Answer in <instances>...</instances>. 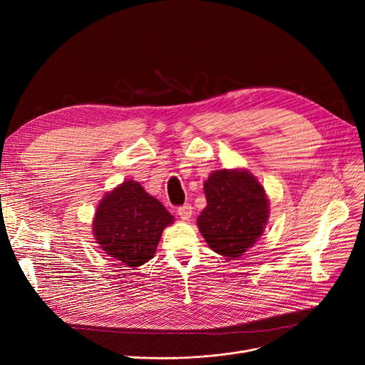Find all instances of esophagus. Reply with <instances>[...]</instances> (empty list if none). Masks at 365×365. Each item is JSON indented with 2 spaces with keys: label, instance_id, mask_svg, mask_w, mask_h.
Here are the masks:
<instances>
[{
  "label": "esophagus",
  "instance_id": "obj_1",
  "mask_svg": "<svg viewBox=\"0 0 365 365\" xmlns=\"http://www.w3.org/2000/svg\"><path fill=\"white\" fill-rule=\"evenodd\" d=\"M178 215L180 216V219L183 220H187L190 219V216H192V207H190V204H183L178 208Z\"/></svg>",
  "mask_w": 365,
  "mask_h": 365
}]
</instances>
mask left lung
I'll use <instances>...</instances> for the list:
<instances>
[{"label":"left lung","instance_id":"1","mask_svg":"<svg viewBox=\"0 0 365 365\" xmlns=\"http://www.w3.org/2000/svg\"><path fill=\"white\" fill-rule=\"evenodd\" d=\"M207 205L197 219L210 248L240 257L262 235L269 215L262 185L248 171L216 170L204 183Z\"/></svg>","mask_w":365,"mask_h":365}]
</instances>
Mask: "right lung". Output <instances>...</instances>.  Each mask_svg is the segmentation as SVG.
<instances>
[{
  "instance_id": "right-lung-1",
  "label": "right lung",
  "mask_w": 365,
  "mask_h": 365,
  "mask_svg": "<svg viewBox=\"0 0 365 365\" xmlns=\"http://www.w3.org/2000/svg\"><path fill=\"white\" fill-rule=\"evenodd\" d=\"M173 222L165 207L140 183L127 180L106 194L96 212L93 232L102 250L127 266H140L155 255L164 227Z\"/></svg>"
}]
</instances>
